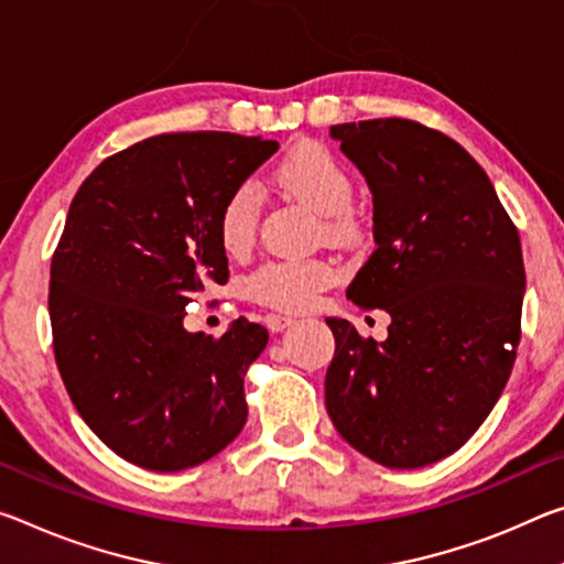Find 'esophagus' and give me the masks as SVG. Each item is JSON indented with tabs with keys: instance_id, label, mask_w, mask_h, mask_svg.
Listing matches in <instances>:
<instances>
[{
	"instance_id": "esophagus-1",
	"label": "esophagus",
	"mask_w": 564,
	"mask_h": 564,
	"mask_svg": "<svg viewBox=\"0 0 564 564\" xmlns=\"http://www.w3.org/2000/svg\"><path fill=\"white\" fill-rule=\"evenodd\" d=\"M293 316H283V314H268L265 316V326L273 330V334H281L283 328H289V326H293Z\"/></svg>"
}]
</instances>
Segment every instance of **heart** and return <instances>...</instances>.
I'll return each instance as SVG.
<instances>
[{
  "label": "heart",
  "mask_w": 564,
  "mask_h": 564,
  "mask_svg": "<svg viewBox=\"0 0 564 564\" xmlns=\"http://www.w3.org/2000/svg\"><path fill=\"white\" fill-rule=\"evenodd\" d=\"M275 183L283 191L318 213L321 218H338L351 208L354 181L330 150L316 142L293 148L275 167ZM256 185L243 183L228 195L218 213V240L226 253L240 256L253 246L258 228ZM336 281V268L326 261H271L250 279V293L271 306L285 311H306L314 306L316 293Z\"/></svg>",
  "instance_id": "1"
}]
</instances>
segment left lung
Masks as SVG:
<instances>
[{"mask_svg":"<svg viewBox=\"0 0 564 564\" xmlns=\"http://www.w3.org/2000/svg\"><path fill=\"white\" fill-rule=\"evenodd\" d=\"M371 191L377 250L346 289L391 318L364 341L326 318L336 354L326 409L336 432L389 469L457 452L495 409L520 344L524 263L485 170L424 124L381 118L330 128Z\"/></svg>","mask_w":564,"mask_h":564,"instance_id":"8db88e82","label":"left lung"}]
</instances>
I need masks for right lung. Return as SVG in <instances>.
Here are the masks:
<instances>
[{
	"label": "right lung",
	"instance_id": "right-lung-1",
	"mask_svg": "<svg viewBox=\"0 0 564 564\" xmlns=\"http://www.w3.org/2000/svg\"><path fill=\"white\" fill-rule=\"evenodd\" d=\"M279 142L167 132L102 160L79 185L50 268L55 359L85 424L122 459L181 471L246 426L243 377L268 344L238 318L220 338L185 308L228 281L223 200Z\"/></svg>",
	"mask_w": 564,
	"mask_h": 564
}]
</instances>
